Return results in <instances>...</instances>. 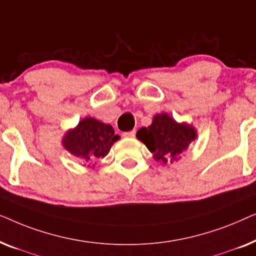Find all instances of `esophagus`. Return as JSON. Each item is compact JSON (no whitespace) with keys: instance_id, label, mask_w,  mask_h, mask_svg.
Masks as SVG:
<instances>
[{"instance_id":"obj_1","label":"esophagus","mask_w":256,"mask_h":256,"mask_svg":"<svg viewBox=\"0 0 256 256\" xmlns=\"http://www.w3.org/2000/svg\"><path fill=\"white\" fill-rule=\"evenodd\" d=\"M135 135H136V130H135V129H132V130L127 132H124V138H135Z\"/></svg>"}]
</instances>
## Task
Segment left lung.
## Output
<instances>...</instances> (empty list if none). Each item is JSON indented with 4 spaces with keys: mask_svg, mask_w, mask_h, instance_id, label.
<instances>
[{
    "mask_svg": "<svg viewBox=\"0 0 256 256\" xmlns=\"http://www.w3.org/2000/svg\"><path fill=\"white\" fill-rule=\"evenodd\" d=\"M197 136L194 126L177 122L168 113L154 115L152 124L136 132V138L144 143L152 154V158L163 164L180 160Z\"/></svg>",
    "mask_w": 256,
    "mask_h": 256,
    "instance_id": "obj_1",
    "label": "left lung"
}]
</instances>
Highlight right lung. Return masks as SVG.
Returning <instances> with one entry per match:
<instances>
[{"label": "right lung", "instance_id": "1", "mask_svg": "<svg viewBox=\"0 0 256 256\" xmlns=\"http://www.w3.org/2000/svg\"><path fill=\"white\" fill-rule=\"evenodd\" d=\"M118 140L120 136L115 135L110 124L87 116L65 132L62 144L71 155L80 160L82 166L93 168L94 160L107 156L112 146Z\"/></svg>", "mask_w": 256, "mask_h": 256}]
</instances>
